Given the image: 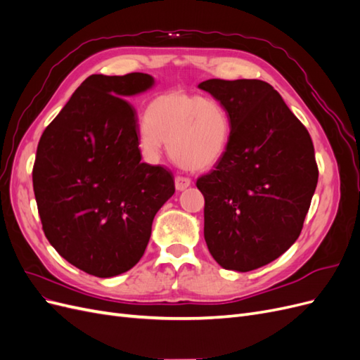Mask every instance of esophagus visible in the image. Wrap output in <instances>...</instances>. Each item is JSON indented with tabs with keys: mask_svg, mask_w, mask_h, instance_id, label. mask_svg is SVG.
<instances>
[{
	"mask_svg": "<svg viewBox=\"0 0 360 360\" xmlns=\"http://www.w3.org/2000/svg\"><path fill=\"white\" fill-rule=\"evenodd\" d=\"M191 179L189 177H183V176H177L176 177V189L177 191H184L186 188L191 186Z\"/></svg>",
	"mask_w": 360,
	"mask_h": 360,
	"instance_id": "34e87169",
	"label": "esophagus"
}]
</instances>
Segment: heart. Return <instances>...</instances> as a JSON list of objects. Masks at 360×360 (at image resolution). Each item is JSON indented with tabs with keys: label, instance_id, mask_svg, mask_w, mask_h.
Masks as SVG:
<instances>
[{
	"label": "heart",
	"instance_id": "b5f03b06",
	"mask_svg": "<svg viewBox=\"0 0 360 360\" xmlns=\"http://www.w3.org/2000/svg\"><path fill=\"white\" fill-rule=\"evenodd\" d=\"M141 126L139 143L150 156L160 153L163 141L180 167L205 169L222 158L230 138V117L214 97L168 91L151 101Z\"/></svg>",
	"mask_w": 360,
	"mask_h": 360
}]
</instances>
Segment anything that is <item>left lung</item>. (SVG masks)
Listing matches in <instances>:
<instances>
[{"mask_svg":"<svg viewBox=\"0 0 360 360\" xmlns=\"http://www.w3.org/2000/svg\"><path fill=\"white\" fill-rule=\"evenodd\" d=\"M198 86L225 106L231 126L225 153L197 180L205 243L224 269L254 270L284 254L302 231L319 181L312 139L264 81Z\"/></svg>","mask_w":360,"mask_h":360,"instance_id":"obj_1","label":"left lung"}]
</instances>
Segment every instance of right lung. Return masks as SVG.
Instances as JSON below:
<instances>
[{
  "label": "right lung",
  "mask_w": 360,
  "mask_h": 360,
  "mask_svg": "<svg viewBox=\"0 0 360 360\" xmlns=\"http://www.w3.org/2000/svg\"><path fill=\"white\" fill-rule=\"evenodd\" d=\"M147 73L91 75L41 134L32 188L49 243L97 278L132 269L155 214L176 192L172 172L141 162L135 108L124 97L148 90Z\"/></svg>",
  "instance_id": "add662e5"
}]
</instances>
